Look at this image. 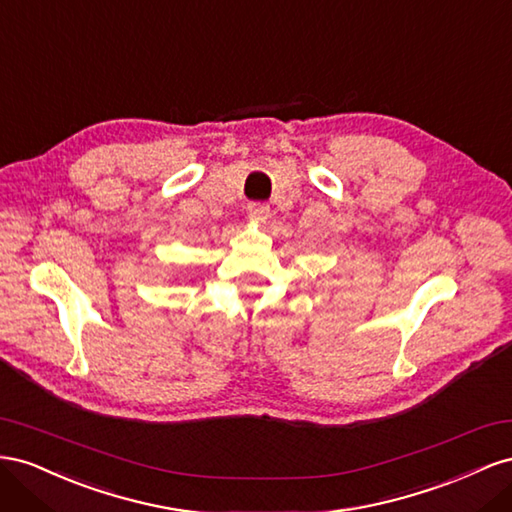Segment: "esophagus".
I'll use <instances>...</instances> for the list:
<instances>
[{
	"label": "esophagus",
	"mask_w": 512,
	"mask_h": 512,
	"mask_svg": "<svg viewBox=\"0 0 512 512\" xmlns=\"http://www.w3.org/2000/svg\"><path fill=\"white\" fill-rule=\"evenodd\" d=\"M246 214H248V218H251V221L264 223L266 218L270 216V206H268V203H248Z\"/></svg>",
	"instance_id": "1"
}]
</instances>
